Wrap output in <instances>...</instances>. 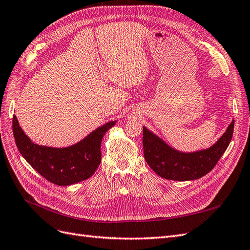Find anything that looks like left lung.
I'll return each instance as SVG.
<instances>
[{
  "mask_svg": "<svg viewBox=\"0 0 250 250\" xmlns=\"http://www.w3.org/2000/svg\"><path fill=\"white\" fill-rule=\"evenodd\" d=\"M234 120L214 145L193 152H183L168 145L158 135L143 126L144 157L158 176L170 180L186 181L206 175L228 149L233 133Z\"/></svg>",
  "mask_w": 250,
  "mask_h": 250,
  "instance_id": "left-lung-1",
  "label": "left lung"
}]
</instances>
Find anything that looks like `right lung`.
Listing matches in <instances>:
<instances>
[{
	"label": "right lung",
	"mask_w": 250,
	"mask_h": 250,
	"mask_svg": "<svg viewBox=\"0 0 250 250\" xmlns=\"http://www.w3.org/2000/svg\"><path fill=\"white\" fill-rule=\"evenodd\" d=\"M116 123H105L80 142L63 148L33 143L22 131L16 116L12 129L20 153L36 172L54 185L71 186L89 178L99 167L102 139Z\"/></svg>",
	"instance_id": "add662e5"
}]
</instances>
